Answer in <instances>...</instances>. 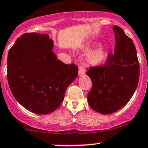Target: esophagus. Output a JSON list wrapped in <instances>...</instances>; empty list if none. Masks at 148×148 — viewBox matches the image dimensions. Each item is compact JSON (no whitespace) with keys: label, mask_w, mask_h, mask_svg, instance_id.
Wrapping results in <instances>:
<instances>
[{"label":"esophagus","mask_w":148,"mask_h":148,"mask_svg":"<svg viewBox=\"0 0 148 148\" xmlns=\"http://www.w3.org/2000/svg\"><path fill=\"white\" fill-rule=\"evenodd\" d=\"M78 74L79 76H82L85 74V70H84V69L82 67V66H79V67Z\"/></svg>","instance_id":"1"}]
</instances>
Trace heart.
Instances as JSON below:
<instances>
[{"instance_id": "1", "label": "heart", "mask_w": 148, "mask_h": 148, "mask_svg": "<svg viewBox=\"0 0 148 148\" xmlns=\"http://www.w3.org/2000/svg\"><path fill=\"white\" fill-rule=\"evenodd\" d=\"M94 45H88L82 48L83 51L88 52L92 49ZM108 56V52L104 48H99L96 50L92 51L88 54L86 61L91 66H99L103 64L106 60Z\"/></svg>"}]
</instances>
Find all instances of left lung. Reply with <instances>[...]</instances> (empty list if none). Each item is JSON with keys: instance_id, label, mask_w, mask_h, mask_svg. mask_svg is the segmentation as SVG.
<instances>
[{"instance_id": "left-lung-1", "label": "left lung", "mask_w": 148, "mask_h": 148, "mask_svg": "<svg viewBox=\"0 0 148 148\" xmlns=\"http://www.w3.org/2000/svg\"><path fill=\"white\" fill-rule=\"evenodd\" d=\"M113 31L114 52L109 53L104 65L90 67L87 72L92 82L87 95L89 105L103 114L113 113L129 102L136 89L140 75L132 40L118 26H114Z\"/></svg>"}]
</instances>
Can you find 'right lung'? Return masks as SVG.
<instances>
[{
    "label": "right lung",
    "instance_id": "add662e5",
    "mask_svg": "<svg viewBox=\"0 0 148 148\" xmlns=\"http://www.w3.org/2000/svg\"><path fill=\"white\" fill-rule=\"evenodd\" d=\"M49 35L26 33L17 38L8 56V80L13 96L31 112L46 114L64 101L78 67L58 60Z\"/></svg>",
    "mask_w": 148,
    "mask_h": 148
}]
</instances>
